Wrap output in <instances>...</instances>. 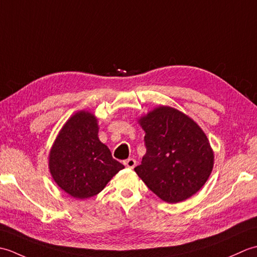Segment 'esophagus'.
<instances>
[{
    "instance_id": "34e87169",
    "label": "esophagus",
    "mask_w": 257,
    "mask_h": 257,
    "mask_svg": "<svg viewBox=\"0 0 257 257\" xmlns=\"http://www.w3.org/2000/svg\"><path fill=\"white\" fill-rule=\"evenodd\" d=\"M123 165L127 167V168H130V169H134L136 167V160L133 159V158H129V159L124 160L123 161Z\"/></svg>"
}]
</instances>
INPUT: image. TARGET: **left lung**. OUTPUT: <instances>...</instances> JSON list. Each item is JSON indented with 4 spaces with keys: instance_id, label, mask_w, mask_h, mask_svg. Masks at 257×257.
Segmentation results:
<instances>
[{
    "instance_id": "left-lung-1",
    "label": "left lung",
    "mask_w": 257,
    "mask_h": 257,
    "mask_svg": "<svg viewBox=\"0 0 257 257\" xmlns=\"http://www.w3.org/2000/svg\"><path fill=\"white\" fill-rule=\"evenodd\" d=\"M146 155L136 173L168 203L189 199L203 187L214 163L209 139L195 121L177 109L160 106L139 119Z\"/></svg>"
}]
</instances>
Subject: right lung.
I'll use <instances>...</instances> for the list:
<instances>
[{
    "instance_id": "obj_1",
    "label": "right lung",
    "mask_w": 257,
    "mask_h": 257,
    "mask_svg": "<svg viewBox=\"0 0 257 257\" xmlns=\"http://www.w3.org/2000/svg\"><path fill=\"white\" fill-rule=\"evenodd\" d=\"M54 181L75 199H88L103 190L123 165L98 138L94 113L78 111L63 125L50 152Z\"/></svg>"
}]
</instances>
